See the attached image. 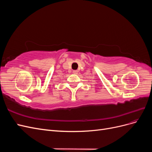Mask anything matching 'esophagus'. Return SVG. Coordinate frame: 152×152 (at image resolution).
Instances as JSON below:
<instances>
[{
    "mask_svg": "<svg viewBox=\"0 0 152 152\" xmlns=\"http://www.w3.org/2000/svg\"><path fill=\"white\" fill-rule=\"evenodd\" d=\"M78 72H79V71L78 70H73V73H74V74H77V73H78Z\"/></svg>",
    "mask_w": 152,
    "mask_h": 152,
    "instance_id": "esophagus-1",
    "label": "esophagus"
}]
</instances>
